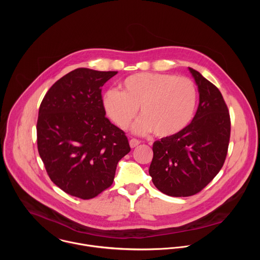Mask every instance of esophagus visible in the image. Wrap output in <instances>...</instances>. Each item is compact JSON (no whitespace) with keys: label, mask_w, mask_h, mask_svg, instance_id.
I'll return each instance as SVG.
<instances>
[{"label":"esophagus","mask_w":260,"mask_h":260,"mask_svg":"<svg viewBox=\"0 0 260 260\" xmlns=\"http://www.w3.org/2000/svg\"><path fill=\"white\" fill-rule=\"evenodd\" d=\"M140 143H141V141H139V140H137V139H135V138H133V139L129 140V145H131L132 148L137 147Z\"/></svg>","instance_id":"esophagus-1"}]
</instances>
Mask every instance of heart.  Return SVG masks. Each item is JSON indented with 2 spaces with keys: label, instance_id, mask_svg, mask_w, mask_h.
Returning a JSON list of instances; mask_svg holds the SVG:
<instances>
[{
  "label": "heart",
  "instance_id": "obj_1",
  "mask_svg": "<svg viewBox=\"0 0 260 260\" xmlns=\"http://www.w3.org/2000/svg\"><path fill=\"white\" fill-rule=\"evenodd\" d=\"M121 89H110L103 96L106 113L121 129H127L138 115L143 116L135 132H154L170 138L182 132L191 121L198 100L194 83L173 74L138 73L121 83Z\"/></svg>",
  "mask_w": 260,
  "mask_h": 260
}]
</instances>
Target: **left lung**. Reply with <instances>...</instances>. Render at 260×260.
<instances>
[{"mask_svg":"<svg viewBox=\"0 0 260 260\" xmlns=\"http://www.w3.org/2000/svg\"><path fill=\"white\" fill-rule=\"evenodd\" d=\"M200 104L192 121L179 134L155 141L149 174L155 187L170 197L202 191L225 161L231 116L220 90L192 68Z\"/></svg>","mask_w":260,"mask_h":260,"instance_id":"obj_1","label":"left lung"}]
</instances>
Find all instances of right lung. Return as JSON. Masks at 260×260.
I'll return each instance as SVG.
<instances>
[{"mask_svg":"<svg viewBox=\"0 0 260 260\" xmlns=\"http://www.w3.org/2000/svg\"><path fill=\"white\" fill-rule=\"evenodd\" d=\"M118 72L78 68L46 92L37 121V145L50 180L66 193L90 200L113 183L131 147L105 116L102 86Z\"/></svg>","mask_w":260,"mask_h":260,"instance_id":"right-lung-1","label":"right lung"}]
</instances>
